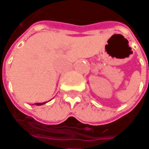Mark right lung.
I'll use <instances>...</instances> for the list:
<instances>
[{"label": "right lung", "mask_w": 149, "mask_h": 149, "mask_svg": "<svg viewBox=\"0 0 149 149\" xmlns=\"http://www.w3.org/2000/svg\"><path fill=\"white\" fill-rule=\"evenodd\" d=\"M47 103V102H43V103H36V105H42L44 104Z\"/></svg>", "instance_id": "add662e5"}]
</instances>
